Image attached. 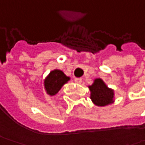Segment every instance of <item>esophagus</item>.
<instances>
[{
  "label": "esophagus",
  "instance_id": "esophagus-1",
  "mask_svg": "<svg viewBox=\"0 0 145 145\" xmlns=\"http://www.w3.org/2000/svg\"><path fill=\"white\" fill-rule=\"evenodd\" d=\"M74 82L78 83V84H80L82 82V79L81 78H74Z\"/></svg>",
  "mask_w": 145,
  "mask_h": 145
}]
</instances>
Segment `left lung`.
I'll return each mask as SVG.
<instances>
[{
    "instance_id": "left-lung-1",
    "label": "left lung",
    "mask_w": 145,
    "mask_h": 145,
    "mask_svg": "<svg viewBox=\"0 0 145 145\" xmlns=\"http://www.w3.org/2000/svg\"><path fill=\"white\" fill-rule=\"evenodd\" d=\"M89 88L91 92V98L97 106H103L113 101V91L107 88L101 79L95 80L94 83Z\"/></svg>"
}]
</instances>
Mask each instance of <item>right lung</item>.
<instances>
[{
	"instance_id": "add662e5",
	"label": "right lung",
	"mask_w": 145,
	"mask_h": 145,
	"mask_svg": "<svg viewBox=\"0 0 145 145\" xmlns=\"http://www.w3.org/2000/svg\"><path fill=\"white\" fill-rule=\"evenodd\" d=\"M70 80L61 71L54 70L49 73L48 76L44 80L46 91L50 96H54L61 89L64 84Z\"/></svg>"
}]
</instances>
